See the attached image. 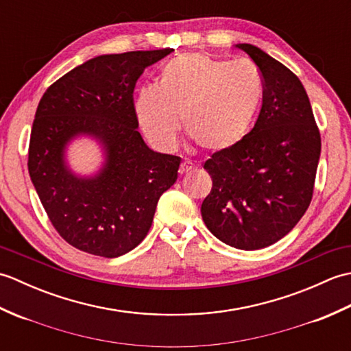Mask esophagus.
Listing matches in <instances>:
<instances>
[{"label":"esophagus","instance_id":"obj_1","mask_svg":"<svg viewBox=\"0 0 351 351\" xmlns=\"http://www.w3.org/2000/svg\"><path fill=\"white\" fill-rule=\"evenodd\" d=\"M193 167H195V166H193L191 161H182L181 166H180V173H181V175L187 173V171H190Z\"/></svg>","mask_w":351,"mask_h":351}]
</instances>
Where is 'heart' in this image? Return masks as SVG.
<instances>
[{"mask_svg":"<svg viewBox=\"0 0 351 351\" xmlns=\"http://www.w3.org/2000/svg\"><path fill=\"white\" fill-rule=\"evenodd\" d=\"M264 98V80L247 60L181 54L162 66L156 86L140 88L136 114L145 136L171 151L184 130L211 152L235 147L249 132Z\"/></svg>","mask_w":351,"mask_h":351,"instance_id":"obj_1","label":"heart"}]
</instances>
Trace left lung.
I'll list each match as a JSON object with an SVG mask.
<instances>
[{
	"label": "left lung",
	"mask_w": 351,
	"mask_h": 351,
	"mask_svg": "<svg viewBox=\"0 0 351 351\" xmlns=\"http://www.w3.org/2000/svg\"><path fill=\"white\" fill-rule=\"evenodd\" d=\"M235 48L263 75V107L240 143L205 161L213 189L200 213L220 241L256 250L279 241L306 213L322 137L300 80L258 47L238 43Z\"/></svg>",
	"instance_id": "left-lung-1"
}]
</instances>
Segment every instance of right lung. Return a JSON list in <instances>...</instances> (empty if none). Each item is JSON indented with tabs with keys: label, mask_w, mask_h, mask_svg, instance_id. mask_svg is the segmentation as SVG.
I'll return each mask as SVG.
<instances>
[{
	"label": "right lung",
	"mask_w": 351,
	"mask_h": 351,
	"mask_svg": "<svg viewBox=\"0 0 351 351\" xmlns=\"http://www.w3.org/2000/svg\"><path fill=\"white\" fill-rule=\"evenodd\" d=\"M171 49L90 58L48 87L37 106L28 171L52 226L73 247L117 258L145 240L156 204L178 180L181 158L152 151L141 138L134 87ZM95 138L104 164L78 177L65 161L77 136Z\"/></svg>",
	"instance_id": "obj_1"
}]
</instances>
